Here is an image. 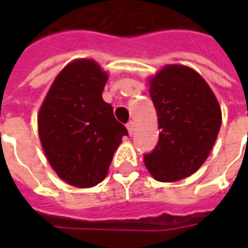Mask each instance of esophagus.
Here are the masks:
<instances>
[{
  "label": "esophagus",
  "instance_id": "34e87169",
  "mask_svg": "<svg viewBox=\"0 0 248 248\" xmlns=\"http://www.w3.org/2000/svg\"><path fill=\"white\" fill-rule=\"evenodd\" d=\"M134 130H135V124H134V122L131 121V122H129V124H127V131H129L130 135H133L134 134Z\"/></svg>",
  "mask_w": 248,
  "mask_h": 248
}]
</instances>
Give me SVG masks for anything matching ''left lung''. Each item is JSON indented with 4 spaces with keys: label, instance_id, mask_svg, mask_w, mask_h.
Instances as JSON below:
<instances>
[{
    "label": "left lung",
    "instance_id": "left-lung-1",
    "mask_svg": "<svg viewBox=\"0 0 248 248\" xmlns=\"http://www.w3.org/2000/svg\"><path fill=\"white\" fill-rule=\"evenodd\" d=\"M147 82L161 133L143 161L155 181L177 182L198 171L210 155L222 110L207 82L188 66H163Z\"/></svg>",
    "mask_w": 248,
    "mask_h": 248
}]
</instances>
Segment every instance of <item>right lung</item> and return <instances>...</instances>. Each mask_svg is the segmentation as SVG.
Here are the masks:
<instances>
[{"mask_svg":"<svg viewBox=\"0 0 248 248\" xmlns=\"http://www.w3.org/2000/svg\"><path fill=\"white\" fill-rule=\"evenodd\" d=\"M108 71L94 60L69 62L51 83L38 111L46 159L62 181L89 188L106 178L113 155L127 135L102 98Z\"/></svg>","mask_w":248,"mask_h":248,"instance_id":"add662e5","label":"right lung"}]
</instances>
